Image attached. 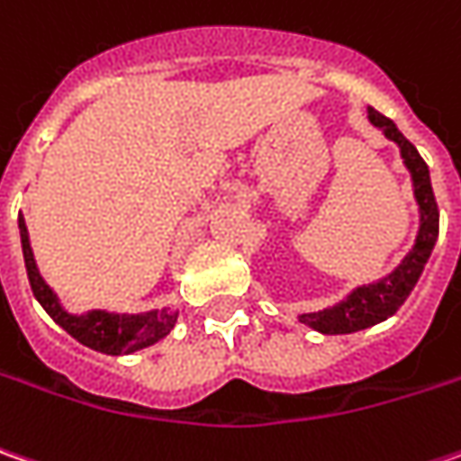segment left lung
I'll list each match as a JSON object with an SVG mask.
<instances>
[{
  "mask_svg": "<svg viewBox=\"0 0 461 461\" xmlns=\"http://www.w3.org/2000/svg\"><path fill=\"white\" fill-rule=\"evenodd\" d=\"M367 117H370V124L377 127L390 142H395L401 150L403 166L411 173V183H413V199L419 203V231H416V242L408 249V255L398 267L390 270L385 278L373 280L367 285H357L352 294L344 295L334 306L298 316L301 324H306L319 334H352V331H362L367 326L390 319L403 306L408 294L419 283L420 273H423L426 262L431 258V249L438 240V206L434 199V188H431L429 166L423 163L419 150L405 140L403 132L395 127V122L383 117L375 109H367Z\"/></svg>",
  "mask_w": 461,
  "mask_h": 461,
  "instance_id": "left-lung-1",
  "label": "left lung"
}]
</instances>
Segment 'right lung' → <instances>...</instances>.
<instances>
[{
  "label": "right lung",
  "mask_w": 461,
  "mask_h": 461,
  "mask_svg": "<svg viewBox=\"0 0 461 461\" xmlns=\"http://www.w3.org/2000/svg\"><path fill=\"white\" fill-rule=\"evenodd\" d=\"M17 227H20V240H23L27 278H30V288L38 298V303L48 311V316L60 329H66L73 339L81 341L84 347L104 352V355H132L137 349H145V347L167 337L170 329L176 326L178 311H173L170 306L142 311V313H117V311L106 309H91L84 311V313L66 311L56 291L45 283L41 270H38L23 214L17 219Z\"/></svg>",
  "instance_id": "obj_1"
}]
</instances>
